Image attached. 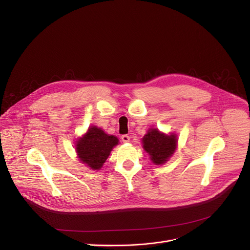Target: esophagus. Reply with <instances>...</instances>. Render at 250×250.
<instances>
[{
  "instance_id": "1",
  "label": "esophagus",
  "mask_w": 250,
  "mask_h": 250,
  "mask_svg": "<svg viewBox=\"0 0 250 250\" xmlns=\"http://www.w3.org/2000/svg\"><path fill=\"white\" fill-rule=\"evenodd\" d=\"M129 140H130V137H129V136H127V135H123V136H122V141H123L124 143H128Z\"/></svg>"
}]
</instances>
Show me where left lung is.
I'll return each mask as SVG.
<instances>
[{"label": "left lung", "mask_w": 250, "mask_h": 250, "mask_svg": "<svg viewBox=\"0 0 250 250\" xmlns=\"http://www.w3.org/2000/svg\"><path fill=\"white\" fill-rule=\"evenodd\" d=\"M177 142L174 134L165 135L157 128L149 129L143 138L145 151L151 156V160L156 165H162L168 161L176 151Z\"/></svg>", "instance_id": "8db88e82"}]
</instances>
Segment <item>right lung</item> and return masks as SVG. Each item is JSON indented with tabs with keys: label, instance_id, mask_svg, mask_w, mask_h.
<instances>
[{
	"label": "right lung",
	"instance_id": "obj_1",
	"mask_svg": "<svg viewBox=\"0 0 250 250\" xmlns=\"http://www.w3.org/2000/svg\"><path fill=\"white\" fill-rule=\"evenodd\" d=\"M118 144V138L106 135L96 126H91L76 143V152L81 162L92 170H99L108 158L112 147Z\"/></svg>",
	"mask_w": 250,
	"mask_h": 250
}]
</instances>
